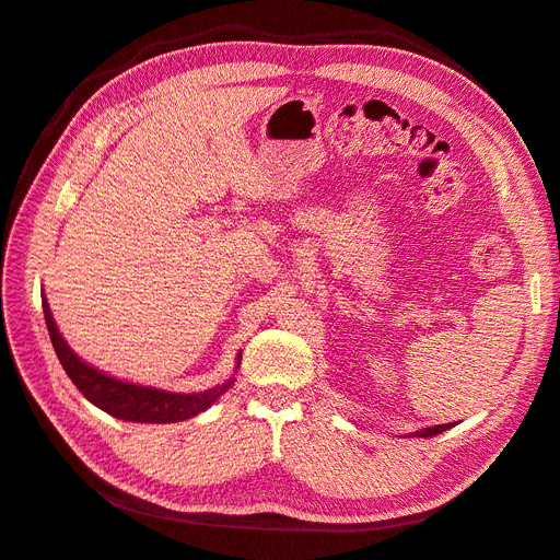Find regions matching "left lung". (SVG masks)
I'll use <instances>...</instances> for the list:
<instances>
[{
    "label": "left lung",
    "mask_w": 560,
    "mask_h": 560,
    "mask_svg": "<svg viewBox=\"0 0 560 560\" xmlns=\"http://www.w3.org/2000/svg\"><path fill=\"white\" fill-rule=\"evenodd\" d=\"M447 428H452L450 423H444V425H430V428H421V430H417V433H411L413 438H433V435H440V433H444V430Z\"/></svg>",
    "instance_id": "obj_1"
}]
</instances>
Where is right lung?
Listing matches in <instances>:
<instances>
[{"instance_id": "obj_1", "label": "right lung", "mask_w": 560, "mask_h": 560, "mask_svg": "<svg viewBox=\"0 0 560 560\" xmlns=\"http://www.w3.org/2000/svg\"><path fill=\"white\" fill-rule=\"evenodd\" d=\"M42 307H45V322L49 328L51 346L59 357L61 366L66 369L68 378L78 385V390L90 399L94 407L110 413V417L122 419V421H135V423H177L196 417V413L206 411L212 407L218 399L234 385V374L229 376L222 385H214L210 390L203 393H170V390H158L149 388V385H137L130 381L113 378L104 371L94 369L84 360L70 350L66 338L61 336L59 326H56L51 310L47 300H42ZM241 364V352L238 362Z\"/></svg>"}]
</instances>
